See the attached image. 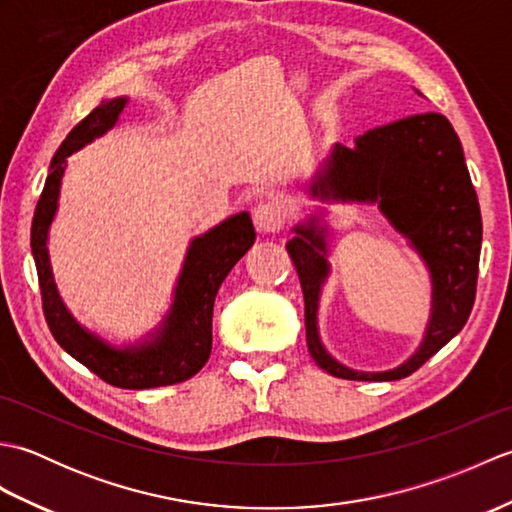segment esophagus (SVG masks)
Masks as SVG:
<instances>
[{
	"instance_id": "1",
	"label": "esophagus",
	"mask_w": 512,
	"mask_h": 512,
	"mask_svg": "<svg viewBox=\"0 0 512 512\" xmlns=\"http://www.w3.org/2000/svg\"><path fill=\"white\" fill-rule=\"evenodd\" d=\"M253 222L259 233H275L284 222V213L275 202H259L253 209Z\"/></svg>"
}]
</instances>
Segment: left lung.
Segmentation results:
<instances>
[{"mask_svg": "<svg viewBox=\"0 0 512 512\" xmlns=\"http://www.w3.org/2000/svg\"><path fill=\"white\" fill-rule=\"evenodd\" d=\"M306 191L321 202L376 204L431 277V314L418 350L394 369L358 372L336 361L319 334L321 290L330 277L328 226H321V211L292 226L295 237L286 248L306 301V341L314 363L347 380L413 374L464 328L475 301L482 215L458 134L436 112L369 129L354 138V147L336 143Z\"/></svg>", "mask_w": 512, "mask_h": 512, "instance_id": "8db88e82", "label": "left lung"}]
</instances>
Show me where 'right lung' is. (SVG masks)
I'll use <instances>...</instances> for the list:
<instances>
[{"mask_svg":"<svg viewBox=\"0 0 512 512\" xmlns=\"http://www.w3.org/2000/svg\"><path fill=\"white\" fill-rule=\"evenodd\" d=\"M127 101V96L105 99L72 129L57 149L32 217L30 248L39 275L43 314L63 350L114 387L151 389L182 383L198 374L209 361L215 295L233 266L255 244V228L250 215L242 211L213 226L211 231L193 237L178 284L173 288L171 308L138 343L112 345L76 321L54 284L48 255L50 224L59 209L61 180L68 167V156L110 132L121 118Z\"/></svg>","mask_w":512,"mask_h":512,"instance_id":"1","label":"right lung"}]
</instances>
